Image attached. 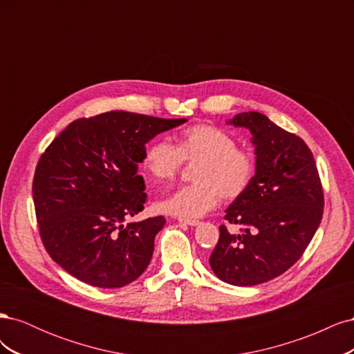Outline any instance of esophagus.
Masks as SVG:
<instances>
[{
	"mask_svg": "<svg viewBox=\"0 0 354 354\" xmlns=\"http://www.w3.org/2000/svg\"><path fill=\"white\" fill-rule=\"evenodd\" d=\"M178 221L187 224V226H198V224L201 223L199 220H187V218H178Z\"/></svg>",
	"mask_w": 354,
	"mask_h": 354,
	"instance_id": "obj_1",
	"label": "esophagus"
}]
</instances>
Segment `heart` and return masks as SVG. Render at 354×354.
<instances>
[{"instance_id": "1", "label": "heart", "mask_w": 354, "mask_h": 354, "mask_svg": "<svg viewBox=\"0 0 354 354\" xmlns=\"http://www.w3.org/2000/svg\"><path fill=\"white\" fill-rule=\"evenodd\" d=\"M199 162L194 169L195 185L180 187L158 202V208L180 218H196L218 203L242 196L255 176L254 156L224 128L211 124L187 127L173 146L155 140L146 147L143 168L156 181H171L183 162Z\"/></svg>"}]
</instances>
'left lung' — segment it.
Here are the masks:
<instances>
[{
	"mask_svg": "<svg viewBox=\"0 0 354 354\" xmlns=\"http://www.w3.org/2000/svg\"><path fill=\"white\" fill-rule=\"evenodd\" d=\"M229 122L252 134L255 176L224 216L242 233L220 226L209 266L223 282L252 286L285 273L304 254L324 216V190L303 138L259 112L238 113Z\"/></svg>",
	"mask_w": 354,
	"mask_h": 354,
	"instance_id": "8db88e82",
	"label": "left lung"
}]
</instances>
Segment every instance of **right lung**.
<instances>
[{"mask_svg":"<svg viewBox=\"0 0 354 354\" xmlns=\"http://www.w3.org/2000/svg\"><path fill=\"white\" fill-rule=\"evenodd\" d=\"M185 122L122 111L80 118L41 155L32 183L39 236L69 274L121 288L146 270L165 218L124 224L147 199L138 164L149 140Z\"/></svg>","mask_w":354,"mask_h":354,"instance_id":"1","label":"right lung"}]
</instances>
